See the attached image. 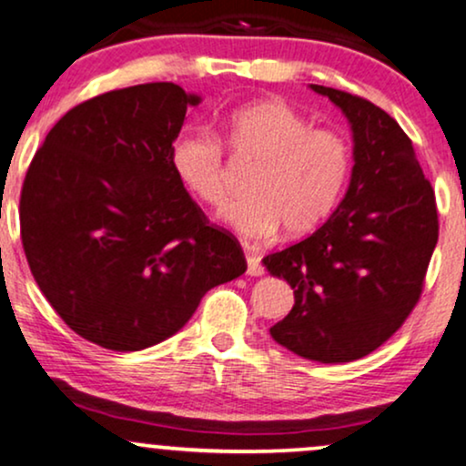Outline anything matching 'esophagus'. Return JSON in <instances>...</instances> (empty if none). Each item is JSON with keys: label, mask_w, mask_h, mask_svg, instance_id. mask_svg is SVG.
Segmentation results:
<instances>
[{"label": "esophagus", "mask_w": 466, "mask_h": 466, "mask_svg": "<svg viewBox=\"0 0 466 466\" xmlns=\"http://www.w3.org/2000/svg\"><path fill=\"white\" fill-rule=\"evenodd\" d=\"M248 274L249 276H263L265 274V267L256 254H248Z\"/></svg>", "instance_id": "34e87169"}]
</instances>
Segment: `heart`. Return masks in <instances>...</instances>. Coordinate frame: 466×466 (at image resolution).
<instances>
[{
  "instance_id": "obj_1",
  "label": "heart",
  "mask_w": 466,
  "mask_h": 466,
  "mask_svg": "<svg viewBox=\"0 0 466 466\" xmlns=\"http://www.w3.org/2000/svg\"><path fill=\"white\" fill-rule=\"evenodd\" d=\"M226 147L243 162H256L245 199L232 201L223 218L248 238L313 232L335 212L349 186L352 147L337 129L278 100L240 106L228 117ZM170 164L195 199L221 208L229 192L223 144L215 133L188 127L170 147Z\"/></svg>"
}]
</instances>
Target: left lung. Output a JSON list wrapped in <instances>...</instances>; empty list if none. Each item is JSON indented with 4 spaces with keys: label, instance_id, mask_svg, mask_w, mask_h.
Masks as SVG:
<instances>
[{
    "label": "left lung",
    "instance_id": "obj_1",
    "mask_svg": "<svg viewBox=\"0 0 466 466\" xmlns=\"http://www.w3.org/2000/svg\"><path fill=\"white\" fill-rule=\"evenodd\" d=\"M311 89L350 120L355 166L333 217L263 258L296 298L269 333L304 360L344 363L386 344L419 304L438 240L436 195L392 116L361 96Z\"/></svg>",
    "mask_w": 466,
    "mask_h": 466
}]
</instances>
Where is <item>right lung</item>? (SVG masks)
<instances>
[{"label": "right lung", "mask_w": 466, "mask_h": 466, "mask_svg": "<svg viewBox=\"0 0 466 466\" xmlns=\"http://www.w3.org/2000/svg\"><path fill=\"white\" fill-rule=\"evenodd\" d=\"M175 83L114 89L69 109L21 186V245L46 300L103 349L142 350L184 326L212 287L248 269L170 164L186 109Z\"/></svg>", "instance_id": "obj_1"}]
</instances>
